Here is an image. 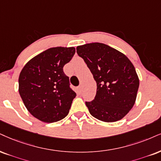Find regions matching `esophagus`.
<instances>
[{"instance_id":"1","label":"esophagus","mask_w":161,"mask_h":161,"mask_svg":"<svg viewBox=\"0 0 161 161\" xmlns=\"http://www.w3.org/2000/svg\"><path fill=\"white\" fill-rule=\"evenodd\" d=\"M77 90H78L79 92H81V91H82V86L81 85L77 86Z\"/></svg>"}]
</instances>
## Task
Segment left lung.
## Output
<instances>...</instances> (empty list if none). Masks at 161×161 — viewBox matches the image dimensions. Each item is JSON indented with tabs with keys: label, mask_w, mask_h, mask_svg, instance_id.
<instances>
[{
	"label": "left lung",
	"mask_w": 161,
	"mask_h": 161,
	"mask_svg": "<svg viewBox=\"0 0 161 161\" xmlns=\"http://www.w3.org/2000/svg\"><path fill=\"white\" fill-rule=\"evenodd\" d=\"M97 84L95 99L86 102L97 119L114 122L122 119L135 104L140 80L133 63L124 53L100 42L77 47Z\"/></svg>",
	"instance_id": "left-lung-1"
}]
</instances>
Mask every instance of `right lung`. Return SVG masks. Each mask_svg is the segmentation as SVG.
Here are the masks:
<instances>
[{
    "label": "right lung",
    "instance_id": "obj_1",
    "mask_svg": "<svg viewBox=\"0 0 161 161\" xmlns=\"http://www.w3.org/2000/svg\"><path fill=\"white\" fill-rule=\"evenodd\" d=\"M75 53L74 47H55L26 63L19 77V92L31 114L42 122H58L67 116L76 93L69 87L63 66Z\"/></svg>",
    "mask_w": 161,
    "mask_h": 161
}]
</instances>
